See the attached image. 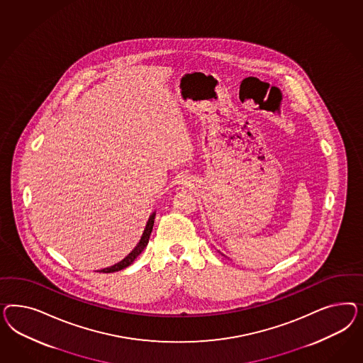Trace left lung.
I'll list each match as a JSON object with an SVG mask.
<instances>
[{
  "label": "left lung",
  "mask_w": 363,
  "mask_h": 363,
  "mask_svg": "<svg viewBox=\"0 0 363 363\" xmlns=\"http://www.w3.org/2000/svg\"><path fill=\"white\" fill-rule=\"evenodd\" d=\"M220 254H222V253H220ZM222 255H223V254H222Z\"/></svg>",
  "instance_id": "obj_1"
}]
</instances>
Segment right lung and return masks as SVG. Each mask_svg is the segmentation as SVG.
I'll return each instance as SVG.
<instances>
[{"label": "right lung", "instance_id": "1", "mask_svg": "<svg viewBox=\"0 0 363 363\" xmlns=\"http://www.w3.org/2000/svg\"><path fill=\"white\" fill-rule=\"evenodd\" d=\"M154 218H155V211H153V213L150 214L149 220L146 222V226H145L143 235H141V240L137 243V246L133 249L130 253L128 254L118 264H113V266H109V267H105V269H101V270H97V272H102V273H114V272H120L122 269L130 266V264L134 262V259H135L140 254L143 253V249L146 247V245H147V242H149L150 234H152V230H153Z\"/></svg>", "mask_w": 363, "mask_h": 363}]
</instances>
